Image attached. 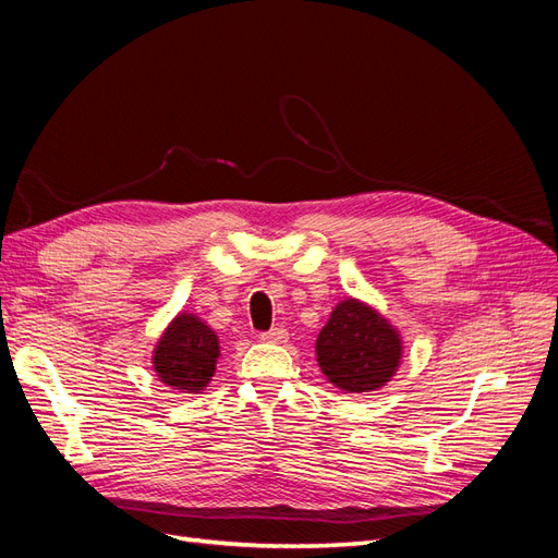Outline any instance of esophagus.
Wrapping results in <instances>:
<instances>
[{
	"label": "esophagus",
	"instance_id": "obj_1",
	"mask_svg": "<svg viewBox=\"0 0 558 558\" xmlns=\"http://www.w3.org/2000/svg\"><path fill=\"white\" fill-rule=\"evenodd\" d=\"M260 340L269 342V344H281V342L289 340V332H286V328H272L267 332H260Z\"/></svg>",
	"mask_w": 558,
	"mask_h": 558
}]
</instances>
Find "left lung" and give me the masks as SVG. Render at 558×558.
<instances>
[{
  "mask_svg": "<svg viewBox=\"0 0 558 558\" xmlns=\"http://www.w3.org/2000/svg\"><path fill=\"white\" fill-rule=\"evenodd\" d=\"M402 359L400 332L361 300L337 305L316 337V361L330 384L347 393L377 391Z\"/></svg>",
  "mask_w": 558,
  "mask_h": 558,
  "instance_id": "left-lung-1",
  "label": "left lung"
}]
</instances>
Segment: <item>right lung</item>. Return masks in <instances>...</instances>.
Listing matches in <instances>:
<instances>
[{
	"instance_id": "obj_1",
	"label": "right lung",
	"mask_w": 558,
	"mask_h": 558,
	"mask_svg": "<svg viewBox=\"0 0 558 558\" xmlns=\"http://www.w3.org/2000/svg\"><path fill=\"white\" fill-rule=\"evenodd\" d=\"M218 349V337L205 320L181 312L156 344L154 369L165 386L179 393H199L216 373Z\"/></svg>"
}]
</instances>
